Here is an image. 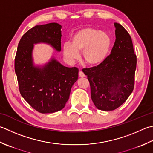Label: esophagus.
<instances>
[{"label": "esophagus", "instance_id": "1", "mask_svg": "<svg viewBox=\"0 0 153 153\" xmlns=\"http://www.w3.org/2000/svg\"><path fill=\"white\" fill-rule=\"evenodd\" d=\"M79 76L80 77H85V75L83 74L82 71H79Z\"/></svg>", "mask_w": 153, "mask_h": 153}]
</instances>
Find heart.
<instances>
[{
	"mask_svg": "<svg viewBox=\"0 0 153 153\" xmlns=\"http://www.w3.org/2000/svg\"><path fill=\"white\" fill-rule=\"evenodd\" d=\"M112 39L105 32L92 27H85L77 31L71 37V43L63 45V52L68 61L79 59L83 51L85 62L90 65H97L105 60L111 50Z\"/></svg>",
	"mask_w": 153,
	"mask_h": 153,
	"instance_id": "heart-1",
	"label": "heart"
}]
</instances>
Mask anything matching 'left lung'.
<instances>
[{"label":"left lung","mask_w":153,"mask_h":153,"mask_svg":"<svg viewBox=\"0 0 153 153\" xmlns=\"http://www.w3.org/2000/svg\"><path fill=\"white\" fill-rule=\"evenodd\" d=\"M115 42L105 60L83 69L90 83L91 97L95 107L102 111L115 110L133 92L137 56L132 40L120 24L115 22Z\"/></svg>","instance_id":"left-lung-1"}]
</instances>
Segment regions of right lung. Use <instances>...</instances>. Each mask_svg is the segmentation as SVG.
<instances>
[{
	"label": "right lung",
	"mask_w": 153,
	"mask_h": 153,
	"mask_svg": "<svg viewBox=\"0 0 153 153\" xmlns=\"http://www.w3.org/2000/svg\"><path fill=\"white\" fill-rule=\"evenodd\" d=\"M61 28L56 22L33 27L21 38L15 56L14 70L20 94L41 113L64 108L71 87L78 78V69L65 67L54 58L41 68L33 65L34 44L47 43L58 52L61 50Z\"/></svg>",
	"instance_id": "obj_1"
}]
</instances>
